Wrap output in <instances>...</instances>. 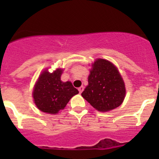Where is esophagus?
Wrapping results in <instances>:
<instances>
[{"label":"esophagus","mask_w":159,"mask_h":159,"mask_svg":"<svg viewBox=\"0 0 159 159\" xmlns=\"http://www.w3.org/2000/svg\"><path fill=\"white\" fill-rule=\"evenodd\" d=\"M84 88L83 86H81V87H80V88H78V90H79V92H80V93H82V92L83 91H84Z\"/></svg>","instance_id":"esophagus-1"}]
</instances>
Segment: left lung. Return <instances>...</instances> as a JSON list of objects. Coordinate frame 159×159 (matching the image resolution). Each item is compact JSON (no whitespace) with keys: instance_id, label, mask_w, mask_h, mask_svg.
Here are the masks:
<instances>
[{"instance_id":"8db88e82","label":"left lung","mask_w":159,"mask_h":159,"mask_svg":"<svg viewBox=\"0 0 159 159\" xmlns=\"http://www.w3.org/2000/svg\"><path fill=\"white\" fill-rule=\"evenodd\" d=\"M126 89L123 78L112 63L98 59L92 64L88 76V85L82 96L94 108L105 112L122 104Z\"/></svg>"}]
</instances>
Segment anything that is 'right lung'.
<instances>
[{
  "label": "right lung",
  "instance_id": "obj_1",
  "mask_svg": "<svg viewBox=\"0 0 159 159\" xmlns=\"http://www.w3.org/2000/svg\"><path fill=\"white\" fill-rule=\"evenodd\" d=\"M62 69L50 73L45 70L41 73L32 92L36 107L41 111L57 114L66 107L71 97L79 93L69 81L62 82Z\"/></svg>",
  "mask_w": 159,
  "mask_h": 159
}]
</instances>
